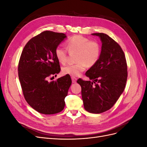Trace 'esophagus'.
Instances as JSON below:
<instances>
[{
	"instance_id": "34e87169",
	"label": "esophagus",
	"mask_w": 147,
	"mask_h": 147,
	"mask_svg": "<svg viewBox=\"0 0 147 147\" xmlns=\"http://www.w3.org/2000/svg\"><path fill=\"white\" fill-rule=\"evenodd\" d=\"M71 78H72V83H76V82H77V78L76 77H71Z\"/></svg>"
}]
</instances>
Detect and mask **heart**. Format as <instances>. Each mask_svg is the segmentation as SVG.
Here are the masks:
<instances>
[{
  "label": "heart",
  "mask_w": 147,
  "mask_h": 147,
  "mask_svg": "<svg viewBox=\"0 0 147 147\" xmlns=\"http://www.w3.org/2000/svg\"><path fill=\"white\" fill-rule=\"evenodd\" d=\"M66 47L70 53L76 52L77 63L64 66L62 69L64 75L78 76L88 67L94 66L98 62L101 55V47L97 40H90L82 35H74L66 41ZM57 60L61 64H65L68 59L67 51L61 47H57L55 50Z\"/></svg>",
  "instance_id": "1"
}]
</instances>
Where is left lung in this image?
<instances>
[{"instance_id": "8db88e82", "label": "left lung", "mask_w": 147, "mask_h": 147, "mask_svg": "<svg viewBox=\"0 0 147 147\" xmlns=\"http://www.w3.org/2000/svg\"><path fill=\"white\" fill-rule=\"evenodd\" d=\"M92 35L99 37L102 43L98 62L86 72L93 81L79 78L77 83L82 87L84 109L97 114L112 108L123 92L127 68L125 55L117 42L104 33Z\"/></svg>"}]
</instances>
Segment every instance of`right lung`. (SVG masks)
Masks as SVG:
<instances>
[{
    "instance_id": "right-lung-1",
    "label": "right lung",
    "mask_w": 147,
    "mask_h": 147,
    "mask_svg": "<svg viewBox=\"0 0 147 147\" xmlns=\"http://www.w3.org/2000/svg\"><path fill=\"white\" fill-rule=\"evenodd\" d=\"M65 38L63 33L43 31L26 43L20 57L18 70L24 97L31 107L42 114H55L64 109L72 84L68 75L48 80L61 71L55 50Z\"/></svg>"
}]
</instances>
